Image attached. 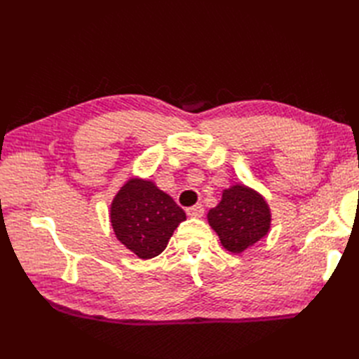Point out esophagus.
I'll use <instances>...</instances> for the list:
<instances>
[{"label":"esophagus","mask_w":359,"mask_h":359,"mask_svg":"<svg viewBox=\"0 0 359 359\" xmlns=\"http://www.w3.org/2000/svg\"><path fill=\"white\" fill-rule=\"evenodd\" d=\"M203 212H205V208H203V205H201V203L193 205V206H190V208H187V214L190 217H194V219H201Z\"/></svg>","instance_id":"34e87169"}]
</instances>
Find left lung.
<instances>
[{
    "label": "left lung",
    "mask_w": 359,
    "mask_h": 359,
    "mask_svg": "<svg viewBox=\"0 0 359 359\" xmlns=\"http://www.w3.org/2000/svg\"><path fill=\"white\" fill-rule=\"evenodd\" d=\"M208 223L232 253H241L268 233L271 211L262 194L244 184L223 190L220 203L208 212Z\"/></svg>",
    "instance_id": "obj_1"
}]
</instances>
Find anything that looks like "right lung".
<instances>
[{
    "instance_id": "right-lung-1",
    "label": "right lung",
    "mask_w": 359,
    "mask_h": 359,
    "mask_svg": "<svg viewBox=\"0 0 359 359\" xmlns=\"http://www.w3.org/2000/svg\"><path fill=\"white\" fill-rule=\"evenodd\" d=\"M186 212L153 181L130 178L111 205L114 232L140 259L158 256Z\"/></svg>"
}]
</instances>
